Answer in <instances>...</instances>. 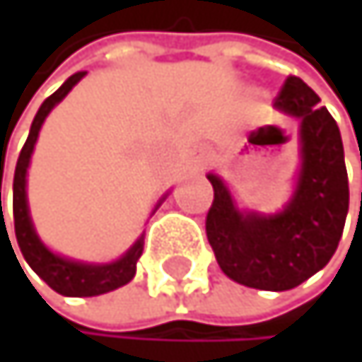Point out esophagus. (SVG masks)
<instances>
[{"label":"esophagus","mask_w":362,"mask_h":362,"mask_svg":"<svg viewBox=\"0 0 362 362\" xmlns=\"http://www.w3.org/2000/svg\"><path fill=\"white\" fill-rule=\"evenodd\" d=\"M211 160H213V156H211V151H208L206 147H199V149H195L193 154H191V165L195 169H204Z\"/></svg>","instance_id":"obj_1"}]
</instances>
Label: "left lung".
<instances>
[{"mask_svg":"<svg viewBox=\"0 0 362 362\" xmlns=\"http://www.w3.org/2000/svg\"><path fill=\"white\" fill-rule=\"evenodd\" d=\"M317 104V93L298 76H288L276 97V108L300 119L302 139L298 189L282 213H239L226 185L208 175L215 197L206 215V236L221 272L234 282L288 291L324 269L337 252L350 187L339 126Z\"/></svg>","mask_w":362,"mask_h":362,"instance_id":"8db88e82","label":"left lung"}]
</instances>
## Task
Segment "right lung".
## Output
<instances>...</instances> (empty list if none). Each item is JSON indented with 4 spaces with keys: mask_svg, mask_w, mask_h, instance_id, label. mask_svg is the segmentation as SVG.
I'll return each mask as SVG.
<instances>
[{
    "mask_svg": "<svg viewBox=\"0 0 362 362\" xmlns=\"http://www.w3.org/2000/svg\"><path fill=\"white\" fill-rule=\"evenodd\" d=\"M84 74L86 71L74 74L54 95L47 97L43 106L38 108V112L32 121L28 141L19 154L17 169H15V182H12V215H15V234H17L19 250H21L23 258L28 260V265L43 278L56 293L69 296V298H93V296H102V293H108V291H115L123 284H128L136 274V260L143 254V241H145V236H141V239L126 252V256H121L115 262H108V265H84V262L66 260V258L49 252L43 243H40V239L32 228L30 213H28V197H25V173H28L34 143L38 139V130L43 126V121L49 115V110L84 78Z\"/></svg>",
    "mask_w": 362,
    "mask_h": 362,
    "instance_id": "right-lung-1",
    "label": "right lung"
}]
</instances>
